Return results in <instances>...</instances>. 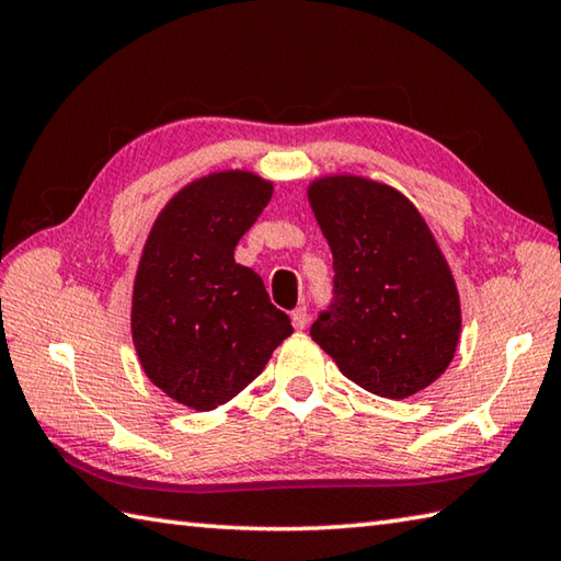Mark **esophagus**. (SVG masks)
Segmentation results:
<instances>
[{
  "label": "esophagus",
  "mask_w": 561,
  "mask_h": 561,
  "mask_svg": "<svg viewBox=\"0 0 561 561\" xmlns=\"http://www.w3.org/2000/svg\"><path fill=\"white\" fill-rule=\"evenodd\" d=\"M291 323L296 331H304V328L309 325V311H306V306H296L291 311Z\"/></svg>",
  "instance_id": "esophagus-1"
}]
</instances>
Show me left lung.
I'll use <instances>...</instances> for the list:
<instances>
[{"mask_svg":"<svg viewBox=\"0 0 561 561\" xmlns=\"http://www.w3.org/2000/svg\"><path fill=\"white\" fill-rule=\"evenodd\" d=\"M309 202L333 252V299L311 337L340 371L383 399H405L455 357L462 313L447 262L415 206L391 186L323 178Z\"/></svg>","mask_w":561,"mask_h":561,"instance_id":"1","label":"left lung"}]
</instances>
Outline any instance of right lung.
<instances>
[{
  "label": "right lung",
  "instance_id": "1",
  "mask_svg": "<svg viewBox=\"0 0 561 561\" xmlns=\"http://www.w3.org/2000/svg\"><path fill=\"white\" fill-rule=\"evenodd\" d=\"M270 196L272 184L252 172L208 174L172 196L142 250L136 353L148 379L190 409L233 399L294 333L260 274L233 257Z\"/></svg>",
  "mask_w": 561,
  "mask_h": 561
}]
</instances>
